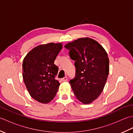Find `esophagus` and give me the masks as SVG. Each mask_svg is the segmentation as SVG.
<instances>
[{"label":"esophagus","instance_id":"1","mask_svg":"<svg viewBox=\"0 0 133 133\" xmlns=\"http://www.w3.org/2000/svg\"><path fill=\"white\" fill-rule=\"evenodd\" d=\"M61 81L62 82H66V81H67V77H64V78L61 79Z\"/></svg>","mask_w":133,"mask_h":133}]
</instances>
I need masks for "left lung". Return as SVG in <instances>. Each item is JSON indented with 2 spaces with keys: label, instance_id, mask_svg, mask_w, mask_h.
Instances as JSON below:
<instances>
[{
  "label": "left lung",
  "instance_id": "left-lung-1",
  "mask_svg": "<svg viewBox=\"0 0 133 133\" xmlns=\"http://www.w3.org/2000/svg\"><path fill=\"white\" fill-rule=\"evenodd\" d=\"M75 61V77L70 81L72 91L83 104L95 100L102 92L109 72V59L104 48L90 38L78 39L66 44Z\"/></svg>",
  "mask_w": 133,
  "mask_h": 133
}]
</instances>
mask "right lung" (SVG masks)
I'll return each instance as SVG.
<instances>
[{"label":"right lung","mask_w":133,"mask_h":133,"mask_svg":"<svg viewBox=\"0 0 133 133\" xmlns=\"http://www.w3.org/2000/svg\"><path fill=\"white\" fill-rule=\"evenodd\" d=\"M62 49V43L41 44L31 50L23 59L24 84L31 97L39 102H50L59 89L60 83L55 79L58 67L54 61Z\"/></svg>","instance_id":"add662e5"}]
</instances>
